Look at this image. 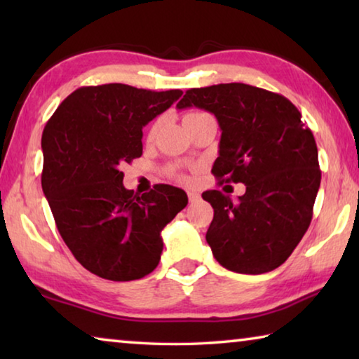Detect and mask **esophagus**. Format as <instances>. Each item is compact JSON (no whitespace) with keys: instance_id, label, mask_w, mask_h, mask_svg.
Returning <instances> with one entry per match:
<instances>
[{"instance_id":"obj_1","label":"esophagus","mask_w":359,"mask_h":359,"mask_svg":"<svg viewBox=\"0 0 359 359\" xmlns=\"http://www.w3.org/2000/svg\"><path fill=\"white\" fill-rule=\"evenodd\" d=\"M188 199H190V203H198L201 199V194L198 191H188Z\"/></svg>"}]
</instances>
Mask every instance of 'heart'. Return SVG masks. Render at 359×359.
<instances>
[{
	"instance_id": "1",
	"label": "heart",
	"mask_w": 359,
	"mask_h": 359,
	"mask_svg": "<svg viewBox=\"0 0 359 359\" xmlns=\"http://www.w3.org/2000/svg\"><path fill=\"white\" fill-rule=\"evenodd\" d=\"M198 114H204V112H190V114H187V115H185V121H187V120H190L191 117H194V115H198ZM155 131H156V125L151 126V130H150V136H154V135H155ZM171 172H172V174L175 175V177H177L179 180H182V182H188V180H190V179H188V175H187V174L177 171V169H175V168H172V169H171Z\"/></svg>"
}]
</instances>
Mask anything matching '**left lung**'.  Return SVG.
Returning <instances> with one entry per match:
<instances>
[{
  "mask_svg": "<svg viewBox=\"0 0 359 359\" xmlns=\"http://www.w3.org/2000/svg\"><path fill=\"white\" fill-rule=\"evenodd\" d=\"M193 106L214 114L222 130L212 174L245 185L236 203L218 190L203 193L214 208L205 241L229 271H274L312 220L321 180L312 131L290 100L247 83L187 90L177 107Z\"/></svg>",
  "mask_w": 359,
  "mask_h": 359,
  "instance_id": "8db88e82",
  "label": "left lung"
}]
</instances>
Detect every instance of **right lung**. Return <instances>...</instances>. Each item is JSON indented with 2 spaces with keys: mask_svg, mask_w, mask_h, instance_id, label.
Instances as JSON below:
<instances>
[{
  "mask_svg": "<svg viewBox=\"0 0 359 359\" xmlns=\"http://www.w3.org/2000/svg\"><path fill=\"white\" fill-rule=\"evenodd\" d=\"M182 96L125 83L81 87L57 107L42 133V190L58 233L92 274L142 278L160 263L161 231L188 203L187 193L123 187L121 166L142 155V128Z\"/></svg>",
  "mask_w": 359,
  "mask_h": 359,
  "instance_id": "1",
  "label": "right lung"
}]
</instances>
